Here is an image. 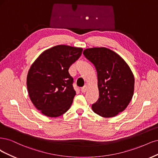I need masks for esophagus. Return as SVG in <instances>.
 <instances>
[{"instance_id":"esophagus-1","label":"esophagus","mask_w":158,"mask_h":158,"mask_svg":"<svg viewBox=\"0 0 158 158\" xmlns=\"http://www.w3.org/2000/svg\"><path fill=\"white\" fill-rule=\"evenodd\" d=\"M87 89H88V86H86V85H85L83 87L81 88V92H82V93H85L86 91L87 90Z\"/></svg>"}]
</instances>
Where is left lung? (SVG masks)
Masks as SVG:
<instances>
[{
    "instance_id": "8db88e82",
    "label": "left lung",
    "mask_w": 158,
    "mask_h": 158,
    "mask_svg": "<svg viewBox=\"0 0 158 158\" xmlns=\"http://www.w3.org/2000/svg\"><path fill=\"white\" fill-rule=\"evenodd\" d=\"M83 54L95 66L99 98L92 105L94 113L111 118L124 111L133 98L135 77L125 61L105 47L86 48Z\"/></svg>"
}]
</instances>
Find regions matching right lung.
Wrapping results in <instances>:
<instances>
[{
	"label": "right lung",
	"mask_w": 158,
	"mask_h": 158,
	"mask_svg": "<svg viewBox=\"0 0 158 158\" xmlns=\"http://www.w3.org/2000/svg\"><path fill=\"white\" fill-rule=\"evenodd\" d=\"M83 48L57 45L44 50L35 60L27 76L32 103L43 115L56 118L67 111L76 94L68 69Z\"/></svg>",
	"instance_id": "1"
}]
</instances>
